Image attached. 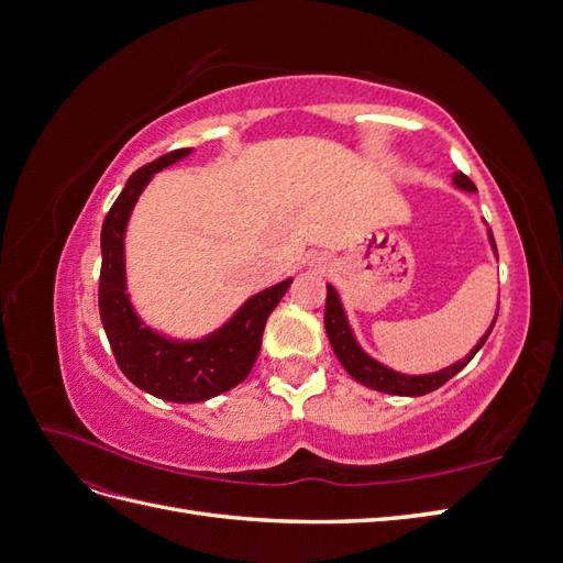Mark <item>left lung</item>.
I'll use <instances>...</instances> for the list:
<instances>
[{
    "label": "left lung",
    "mask_w": 563,
    "mask_h": 563,
    "mask_svg": "<svg viewBox=\"0 0 563 563\" xmlns=\"http://www.w3.org/2000/svg\"><path fill=\"white\" fill-rule=\"evenodd\" d=\"M453 185L457 187V190L476 192L474 183L463 172L453 174ZM486 234H488L493 255L498 258V249H496V242H493L490 230H486ZM496 319H498V312H496V317H493L486 333L479 338V343H476L470 350V354L463 356V360L446 366V368H441L437 373H420V376H411V373H399L395 368L385 366L383 362L373 360V356L360 345V340H356V335L350 327V319H347V312L343 308V300H340L335 286L327 284V310H323V327H327L329 343H331V347L338 356V362L343 364V368L350 373V376L356 383H362L371 389L387 391V395H397V397L430 395V391H434L437 387H441L446 380H451L455 373L463 371L472 362V356L482 350V345L486 343V338L493 331V323H496Z\"/></svg>",
    "instance_id": "8db88e82"
}]
</instances>
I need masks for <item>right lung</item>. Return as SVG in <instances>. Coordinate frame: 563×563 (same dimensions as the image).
<instances>
[{
  "instance_id": "add662e5",
  "label": "right lung",
  "mask_w": 563,
  "mask_h": 563,
  "mask_svg": "<svg viewBox=\"0 0 563 563\" xmlns=\"http://www.w3.org/2000/svg\"><path fill=\"white\" fill-rule=\"evenodd\" d=\"M190 155L192 147L174 150L139 168L112 203L100 232L103 265L98 282V308L114 360L135 387L157 399L178 404L207 401L249 376L258 360L265 321L294 282L284 279L251 296L223 327L195 340L168 338L145 327L135 314L126 294L124 263V234L131 211L157 172Z\"/></svg>"
}]
</instances>
